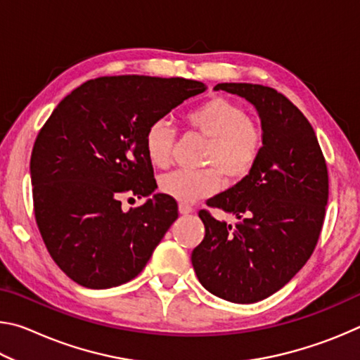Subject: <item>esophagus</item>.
<instances>
[{
    "mask_svg": "<svg viewBox=\"0 0 360 360\" xmlns=\"http://www.w3.org/2000/svg\"><path fill=\"white\" fill-rule=\"evenodd\" d=\"M193 211V208L191 205H187V203H179V212L181 214H191V212Z\"/></svg>",
    "mask_w": 360,
    "mask_h": 360,
    "instance_id": "obj_1",
    "label": "esophagus"
}]
</instances>
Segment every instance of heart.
I'll use <instances>...</instances> for the list:
<instances>
[{
  "instance_id": "b5f03b06",
  "label": "heart",
  "mask_w": 360,
  "mask_h": 360,
  "mask_svg": "<svg viewBox=\"0 0 360 360\" xmlns=\"http://www.w3.org/2000/svg\"><path fill=\"white\" fill-rule=\"evenodd\" d=\"M188 129L208 138L198 172L168 173L158 182L160 191L181 203L211 197L222 186H235L251 176L265 149V130L249 117L245 108L225 96H211L186 112ZM174 135L165 120H155L144 135V150L157 168L172 162Z\"/></svg>"
}]
</instances>
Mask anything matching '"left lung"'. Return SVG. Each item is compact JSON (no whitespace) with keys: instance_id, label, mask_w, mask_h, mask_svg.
Returning a JSON list of instances; mask_svg holds the SVG:
<instances>
[{"instance_id":"left-lung-1","label":"left lung","mask_w":360,"mask_h":360,"mask_svg":"<svg viewBox=\"0 0 360 360\" xmlns=\"http://www.w3.org/2000/svg\"><path fill=\"white\" fill-rule=\"evenodd\" d=\"M251 101L265 149L249 178L206 202L240 219L233 227L200 210L205 238L192 251L198 281L233 303H254L288 284L318 245L328 200V173L313 127L275 89L217 84Z\"/></svg>"}]
</instances>
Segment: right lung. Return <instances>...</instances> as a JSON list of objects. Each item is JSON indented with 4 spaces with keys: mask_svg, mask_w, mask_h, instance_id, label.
<instances>
[{
    "mask_svg": "<svg viewBox=\"0 0 360 360\" xmlns=\"http://www.w3.org/2000/svg\"><path fill=\"white\" fill-rule=\"evenodd\" d=\"M206 90L184 77L103 76L58 103L33 146L34 217L53 262L89 289L138 276L176 219L174 198L155 193L122 211L124 195L155 191L144 150L152 122Z\"/></svg>",
    "mask_w": 360,
    "mask_h": 360,
    "instance_id": "1",
    "label": "right lung"
}]
</instances>
